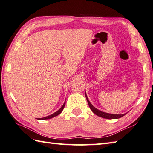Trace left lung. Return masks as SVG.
Returning a JSON list of instances; mask_svg holds the SVG:
<instances>
[{"label": "left lung", "mask_w": 153, "mask_h": 153, "mask_svg": "<svg viewBox=\"0 0 153 153\" xmlns=\"http://www.w3.org/2000/svg\"><path fill=\"white\" fill-rule=\"evenodd\" d=\"M85 96H86V98L87 100V102H88V105H89V107L90 108V110H92L93 113L95 114L96 115H97V116H99V117L105 118V119H110V120H111V119H118V118H120L121 117H123L126 114H111L105 113V112H104V111H102L100 110H98V109H96L95 107L93 106V105L91 104V103H90V101L88 100V97H87L86 92H85Z\"/></svg>", "instance_id": "obj_1"}]
</instances>
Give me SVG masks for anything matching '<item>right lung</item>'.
I'll return each instance as SVG.
<instances>
[{
  "label": "right lung",
  "instance_id": "right-lung-1",
  "mask_svg": "<svg viewBox=\"0 0 153 153\" xmlns=\"http://www.w3.org/2000/svg\"><path fill=\"white\" fill-rule=\"evenodd\" d=\"M65 105V103L63 104V105H62V107L60 109H59L58 111H57L56 112H55V113L50 115V116H48L45 117H42V118H39V119H37V120H48V119H51V118H52V117H54L55 116H58V115L60 114L61 112H62V111L63 110Z\"/></svg>",
  "mask_w": 153,
  "mask_h": 153
}]
</instances>
